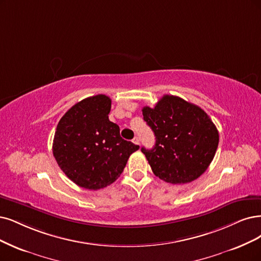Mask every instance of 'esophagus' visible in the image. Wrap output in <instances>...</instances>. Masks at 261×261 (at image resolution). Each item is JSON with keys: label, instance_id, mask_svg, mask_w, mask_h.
<instances>
[{"label": "esophagus", "instance_id": "34e87169", "mask_svg": "<svg viewBox=\"0 0 261 261\" xmlns=\"http://www.w3.org/2000/svg\"><path fill=\"white\" fill-rule=\"evenodd\" d=\"M132 142L136 144V145H140V139L138 137H134V139L132 140Z\"/></svg>", "mask_w": 261, "mask_h": 261}]
</instances>
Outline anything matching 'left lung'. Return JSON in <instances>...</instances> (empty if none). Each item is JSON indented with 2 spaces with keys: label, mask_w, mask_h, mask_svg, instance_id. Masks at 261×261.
Returning <instances> with one entry per match:
<instances>
[{
  "label": "left lung",
  "mask_w": 261,
  "mask_h": 261,
  "mask_svg": "<svg viewBox=\"0 0 261 261\" xmlns=\"http://www.w3.org/2000/svg\"><path fill=\"white\" fill-rule=\"evenodd\" d=\"M156 137L151 149L142 147L153 174L171 184H186L201 176L213 160L219 134L199 106L166 94L155 108L142 110Z\"/></svg>",
  "instance_id": "obj_1"
}]
</instances>
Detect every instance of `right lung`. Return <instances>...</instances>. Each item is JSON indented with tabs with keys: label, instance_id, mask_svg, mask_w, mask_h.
<instances>
[{
	"label": "right lung",
	"instance_id": "right-lung-1",
	"mask_svg": "<svg viewBox=\"0 0 261 261\" xmlns=\"http://www.w3.org/2000/svg\"><path fill=\"white\" fill-rule=\"evenodd\" d=\"M111 105L108 95L89 96L72 106L57 125L54 157L80 187L98 190L111 185L140 148L123 140L118 124L110 121Z\"/></svg>",
	"mask_w": 261,
	"mask_h": 261
}]
</instances>
